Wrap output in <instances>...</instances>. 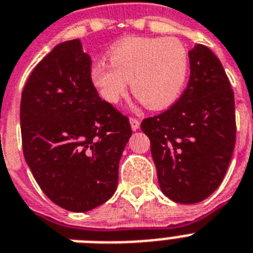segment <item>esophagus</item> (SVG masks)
Returning <instances> with one entry per match:
<instances>
[{
	"label": "esophagus",
	"instance_id": "obj_1",
	"mask_svg": "<svg viewBox=\"0 0 253 253\" xmlns=\"http://www.w3.org/2000/svg\"><path fill=\"white\" fill-rule=\"evenodd\" d=\"M130 125H131V128H132L133 131H136L139 130L140 121L137 120V118H130Z\"/></svg>",
	"mask_w": 253,
	"mask_h": 253
}]
</instances>
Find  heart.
I'll return each mask as SVG.
<instances>
[{
  "label": "heart",
  "instance_id": "heart-1",
  "mask_svg": "<svg viewBox=\"0 0 253 253\" xmlns=\"http://www.w3.org/2000/svg\"><path fill=\"white\" fill-rule=\"evenodd\" d=\"M110 63L97 61L90 78L97 92L117 104L132 86L133 95L146 108L163 109L181 94L189 71L186 47L177 38L128 37L109 51Z\"/></svg>",
  "mask_w": 253,
  "mask_h": 253
}]
</instances>
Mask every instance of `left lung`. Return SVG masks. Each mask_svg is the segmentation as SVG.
Masks as SVG:
<instances>
[{"instance_id":"obj_1","label":"left lung","mask_w":253,"mask_h":253,"mask_svg":"<svg viewBox=\"0 0 253 253\" xmlns=\"http://www.w3.org/2000/svg\"><path fill=\"white\" fill-rule=\"evenodd\" d=\"M189 61L190 78L179 100L141 122L159 188L184 205L201 202L221 184L237 130L234 94L221 61L205 44L189 51Z\"/></svg>"}]
</instances>
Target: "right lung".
Masks as SVG:
<instances>
[{
	"mask_svg": "<svg viewBox=\"0 0 253 253\" xmlns=\"http://www.w3.org/2000/svg\"><path fill=\"white\" fill-rule=\"evenodd\" d=\"M91 58L80 40L55 46L22 92L20 128L27 165L61 209L86 212L114 194L130 122L97 94Z\"/></svg>",
	"mask_w": 253,
	"mask_h": 253,
	"instance_id": "right-lung-1",
	"label": "right lung"
}]
</instances>
